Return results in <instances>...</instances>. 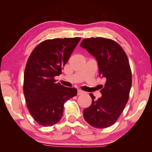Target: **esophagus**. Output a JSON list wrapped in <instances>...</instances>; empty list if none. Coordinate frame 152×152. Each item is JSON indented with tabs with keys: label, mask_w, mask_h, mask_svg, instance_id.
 <instances>
[{
	"label": "esophagus",
	"mask_w": 152,
	"mask_h": 152,
	"mask_svg": "<svg viewBox=\"0 0 152 152\" xmlns=\"http://www.w3.org/2000/svg\"><path fill=\"white\" fill-rule=\"evenodd\" d=\"M83 93H84V92H83L82 90H78V92H77L78 95H81V94H83Z\"/></svg>",
	"instance_id": "1"
}]
</instances>
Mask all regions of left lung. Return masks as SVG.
<instances>
[{"instance_id":"obj_1","label":"left lung","mask_w":152,"mask_h":152,"mask_svg":"<svg viewBox=\"0 0 152 152\" xmlns=\"http://www.w3.org/2000/svg\"><path fill=\"white\" fill-rule=\"evenodd\" d=\"M98 62L99 76L106 79L97 100L90 94L92 103L83 110V117L93 127L107 128L118 119L129 97L132 71L127 56L116 41L109 38H90L80 45Z\"/></svg>"}]
</instances>
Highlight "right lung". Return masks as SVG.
I'll use <instances>...</instances> for the list:
<instances>
[{"mask_svg": "<svg viewBox=\"0 0 152 152\" xmlns=\"http://www.w3.org/2000/svg\"><path fill=\"white\" fill-rule=\"evenodd\" d=\"M81 38L48 39L34 48L24 72L23 94L27 108L36 122L51 126L60 121L64 104L77 94L75 88L57 83L61 70Z\"/></svg>", "mask_w": 152, "mask_h": 152, "instance_id": "add662e5", "label": "right lung"}]
</instances>
